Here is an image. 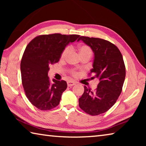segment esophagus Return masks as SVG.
Segmentation results:
<instances>
[{
  "mask_svg": "<svg viewBox=\"0 0 146 146\" xmlns=\"http://www.w3.org/2000/svg\"><path fill=\"white\" fill-rule=\"evenodd\" d=\"M67 84H68V86H69V87H71V86L75 85L76 83L75 82H73V81H68Z\"/></svg>",
  "mask_w": 146,
  "mask_h": 146,
  "instance_id": "34e87169",
  "label": "esophagus"
}]
</instances>
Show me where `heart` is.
<instances>
[{
	"instance_id": "1",
	"label": "heart",
	"mask_w": 146,
	"mask_h": 146,
	"mask_svg": "<svg viewBox=\"0 0 146 146\" xmlns=\"http://www.w3.org/2000/svg\"><path fill=\"white\" fill-rule=\"evenodd\" d=\"M70 53V48L68 47V48H66L63 51V52L62 53L61 55V59H66L67 58V56H68L69 54ZM78 53L80 55V56H85V55H89V56H91L92 55V51H91V49L87 45H82L80 46L78 48ZM71 74L73 76H76L77 75V73L75 71H71Z\"/></svg>"
}]
</instances>
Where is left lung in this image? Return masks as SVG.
I'll return each mask as SVG.
<instances>
[{
    "label": "left lung",
    "mask_w": 146,
    "mask_h": 146,
    "mask_svg": "<svg viewBox=\"0 0 146 146\" xmlns=\"http://www.w3.org/2000/svg\"><path fill=\"white\" fill-rule=\"evenodd\" d=\"M82 40L94 53L91 79L99 81L97 89L91 91L84 86V92L78 99L79 107L93 116L108 111L117 102L122 92L125 68L122 54L115 44L99 38L82 36Z\"/></svg>",
    "instance_id": "obj_1"
}]
</instances>
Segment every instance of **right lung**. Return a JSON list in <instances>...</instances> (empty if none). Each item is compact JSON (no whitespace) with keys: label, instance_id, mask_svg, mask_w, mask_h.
I'll use <instances>...</instances> for the list:
<instances>
[{"label":"right lung","instance_id":"1","mask_svg":"<svg viewBox=\"0 0 146 146\" xmlns=\"http://www.w3.org/2000/svg\"><path fill=\"white\" fill-rule=\"evenodd\" d=\"M79 36L42 35L36 36L26 46L21 62L22 83L28 99L38 110H51L60 103L67 83L55 79L51 82L48 76L49 66L58 62L66 46Z\"/></svg>","mask_w":146,"mask_h":146}]
</instances>
